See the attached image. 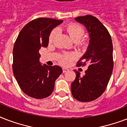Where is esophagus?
I'll return each mask as SVG.
<instances>
[{
  "label": "esophagus",
  "instance_id": "34e87169",
  "mask_svg": "<svg viewBox=\"0 0 127 127\" xmlns=\"http://www.w3.org/2000/svg\"><path fill=\"white\" fill-rule=\"evenodd\" d=\"M68 70H69V69L67 68H63V72H68Z\"/></svg>",
  "mask_w": 127,
  "mask_h": 127
}]
</instances>
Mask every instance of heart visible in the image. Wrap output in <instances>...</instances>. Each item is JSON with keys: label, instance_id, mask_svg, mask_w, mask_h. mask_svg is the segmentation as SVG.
Here are the masks:
<instances>
[{"label": "heart", "instance_id": "1", "mask_svg": "<svg viewBox=\"0 0 127 127\" xmlns=\"http://www.w3.org/2000/svg\"><path fill=\"white\" fill-rule=\"evenodd\" d=\"M63 28L72 40L78 42V45L80 47H86L88 45V41L86 39H82L84 34V30L81 26L77 24L70 23L64 26ZM57 34V30L55 29L50 33L49 36V42H53ZM74 58L75 55L72 54H64L59 57V62L63 65H68Z\"/></svg>", "mask_w": 127, "mask_h": 127}]
</instances>
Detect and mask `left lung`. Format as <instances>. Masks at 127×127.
<instances>
[{
    "instance_id": "8db88e82",
    "label": "left lung",
    "mask_w": 127,
    "mask_h": 127,
    "mask_svg": "<svg viewBox=\"0 0 127 127\" xmlns=\"http://www.w3.org/2000/svg\"><path fill=\"white\" fill-rule=\"evenodd\" d=\"M78 22L84 24L88 31L90 40L86 53L78 62V66L88 65L82 76L74 70L76 78L71 84L74 98L89 102L100 97L106 90L113 68V43L108 30L92 15L76 17Z\"/></svg>"
}]
</instances>
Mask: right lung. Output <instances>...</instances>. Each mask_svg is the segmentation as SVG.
Segmentation results:
<instances>
[{
  "label": "right lung",
  "mask_w": 127,
  "mask_h": 127,
  "mask_svg": "<svg viewBox=\"0 0 127 127\" xmlns=\"http://www.w3.org/2000/svg\"><path fill=\"white\" fill-rule=\"evenodd\" d=\"M63 20L39 18L28 23L22 28L13 49L12 70L20 89L28 96L35 99L51 94L55 82L63 72L59 66H42L39 51L47 47L51 31Z\"/></svg>",
  "instance_id": "add662e5"
}]
</instances>
